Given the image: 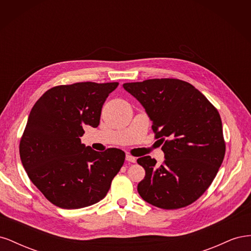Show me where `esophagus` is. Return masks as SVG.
<instances>
[{
	"mask_svg": "<svg viewBox=\"0 0 251 251\" xmlns=\"http://www.w3.org/2000/svg\"><path fill=\"white\" fill-rule=\"evenodd\" d=\"M126 161H128V162L135 163V162H136V158H135V157H133V156H132V155H130V154H126Z\"/></svg>",
	"mask_w": 251,
	"mask_h": 251,
	"instance_id": "esophagus-1",
	"label": "esophagus"
}]
</instances>
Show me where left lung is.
Listing matches in <instances>:
<instances>
[{
	"mask_svg": "<svg viewBox=\"0 0 251 251\" xmlns=\"http://www.w3.org/2000/svg\"><path fill=\"white\" fill-rule=\"evenodd\" d=\"M124 88L146 109L165 160L157 166L150 156L137 159L146 177L137 191L163 209L192 204L214 181L225 155L218 110L199 90L175 78L126 82Z\"/></svg>",
	"mask_w": 251,
	"mask_h": 251,
	"instance_id": "obj_1",
	"label": "left lung"
}]
</instances>
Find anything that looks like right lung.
Returning <instances> with one entry per match:
<instances>
[{"mask_svg": "<svg viewBox=\"0 0 251 251\" xmlns=\"http://www.w3.org/2000/svg\"><path fill=\"white\" fill-rule=\"evenodd\" d=\"M118 82L53 87L35 102L20 142L32 183L56 206L76 209L103 199L124 165L119 149L96 151L80 141L83 127L100 125L102 104Z\"/></svg>", "mask_w": 251, "mask_h": 251, "instance_id": "obj_1", "label": "right lung"}]
</instances>
